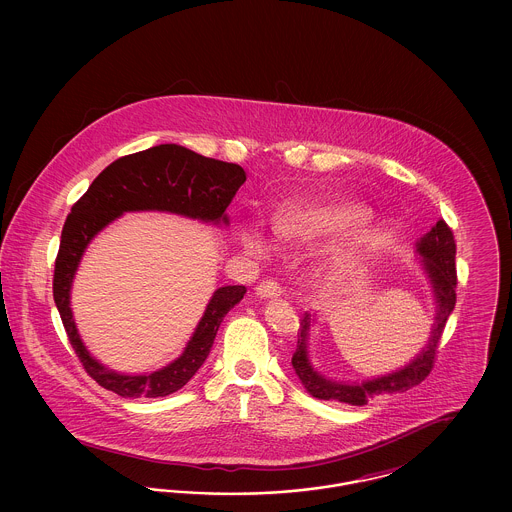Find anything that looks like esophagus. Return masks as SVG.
<instances>
[{
  "instance_id": "esophagus-1",
  "label": "esophagus",
  "mask_w": 512,
  "mask_h": 512,
  "mask_svg": "<svg viewBox=\"0 0 512 512\" xmlns=\"http://www.w3.org/2000/svg\"><path fill=\"white\" fill-rule=\"evenodd\" d=\"M255 293H257V297H261V299H272V297L282 295V288H280V284H278L276 280H265V282H261V284L255 288Z\"/></svg>"
}]
</instances>
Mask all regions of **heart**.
<instances>
[{
    "label": "heart",
    "mask_w": 512,
    "mask_h": 512,
    "mask_svg": "<svg viewBox=\"0 0 512 512\" xmlns=\"http://www.w3.org/2000/svg\"><path fill=\"white\" fill-rule=\"evenodd\" d=\"M359 217L361 211L351 205H293L276 217L274 230L282 240L309 242L347 226ZM244 244L255 255H267L270 251L267 236L257 228L245 232Z\"/></svg>",
    "instance_id": "heart-1"
}]
</instances>
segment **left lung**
<instances>
[{
	"mask_svg": "<svg viewBox=\"0 0 512 512\" xmlns=\"http://www.w3.org/2000/svg\"><path fill=\"white\" fill-rule=\"evenodd\" d=\"M416 251L422 255V265L432 282L436 303H438L436 324L432 328V338L428 341V345L409 365L397 372H391L388 376L366 380L363 384L334 382V380L320 376L309 363L307 336H309V326H311V315L305 313V317L301 318V322H299L297 347L293 353L292 365L303 388L309 391L313 397L361 407L368 403L370 397L411 390L428 378V374L432 372L434 363H436V353H438L439 340H441L445 322L453 313L455 301H457V293H455L457 290V268H455L457 244H455L453 230L447 226L445 220H438L436 226L424 238H420V242L416 244Z\"/></svg>",
	"mask_w": 512,
	"mask_h": 512,
	"instance_id": "obj_1",
	"label": "left lung"
}]
</instances>
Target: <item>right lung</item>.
Wrapping results in <instances>:
<instances>
[{"instance_id": "obj_1", "label": "right lung", "mask_w": 512, "mask_h": 512, "mask_svg": "<svg viewBox=\"0 0 512 512\" xmlns=\"http://www.w3.org/2000/svg\"><path fill=\"white\" fill-rule=\"evenodd\" d=\"M244 182L240 165L209 159L176 144H161L111 163L74 203L55 259L53 299L76 357L101 388L121 397H165L184 388L205 363L224 315L244 299L245 286H224L213 293L194 336L174 363L151 374H121L99 365L90 355L71 311L74 274L92 238L126 211H169L226 224L224 211Z\"/></svg>"}]
</instances>
